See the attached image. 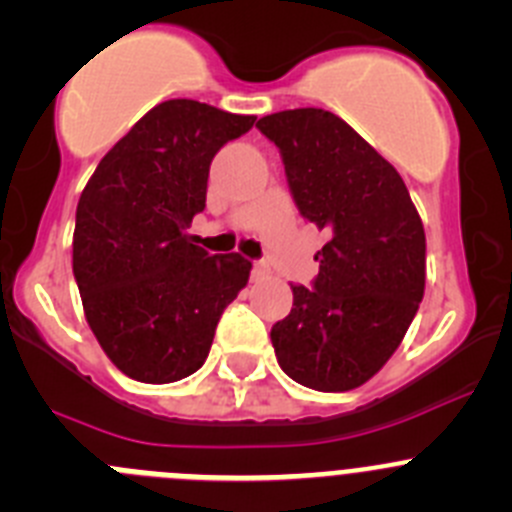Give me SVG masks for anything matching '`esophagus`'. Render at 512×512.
<instances>
[{
  "label": "esophagus",
  "mask_w": 512,
  "mask_h": 512,
  "mask_svg": "<svg viewBox=\"0 0 512 512\" xmlns=\"http://www.w3.org/2000/svg\"><path fill=\"white\" fill-rule=\"evenodd\" d=\"M267 275H270V265H267V262H255L252 278H255V280H265Z\"/></svg>",
  "instance_id": "1"
}]
</instances>
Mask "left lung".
Listing matches in <instances>:
<instances>
[{
  "mask_svg": "<svg viewBox=\"0 0 512 512\" xmlns=\"http://www.w3.org/2000/svg\"><path fill=\"white\" fill-rule=\"evenodd\" d=\"M257 128L280 148L300 214L331 234L313 288L290 285L293 310L272 326V348L298 384L351 391L379 374L422 303V217L399 171L336 113L295 108Z\"/></svg>",
  "mask_w": 512,
  "mask_h": 512,
  "instance_id": "8db88e82",
  "label": "left lung"
}]
</instances>
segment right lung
Listing matches in <instances>:
<instances>
[{
	"mask_svg": "<svg viewBox=\"0 0 512 512\" xmlns=\"http://www.w3.org/2000/svg\"><path fill=\"white\" fill-rule=\"evenodd\" d=\"M252 123L199 100H164L80 194L73 272L85 321L131 379L171 384L202 369L224 308L250 280V260L209 255L186 227L204 212L214 154Z\"/></svg>",
	"mask_w": 512,
	"mask_h": 512,
	"instance_id": "obj_1",
	"label": "right lung"
}]
</instances>
